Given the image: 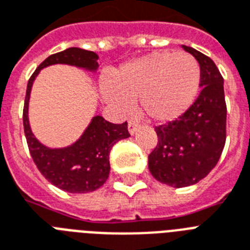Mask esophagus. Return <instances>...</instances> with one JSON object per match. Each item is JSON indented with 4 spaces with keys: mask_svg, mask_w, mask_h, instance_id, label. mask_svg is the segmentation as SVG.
Instances as JSON below:
<instances>
[{
    "mask_svg": "<svg viewBox=\"0 0 250 250\" xmlns=\"http://www.w3.org/2000/svg\"><path fill=\"white\" fill-rule=\"evenodd\" d=\"M138 127V121H135V120H130L129 121V124H127V130H129V134H134L135 130H137Z\"/></svg>",
    "mask_w": 250,
    "mask_h": 250,
    "instance_id": "1",
    "label": "esophagus"
}]
</instances>
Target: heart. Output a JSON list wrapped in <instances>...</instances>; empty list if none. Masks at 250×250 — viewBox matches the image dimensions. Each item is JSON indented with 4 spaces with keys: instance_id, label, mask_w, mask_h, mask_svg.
Instances as JSON below:
<instances>
[{
    "instance_id": "1",
    "label": "heart",
    "mask_w": 250,
    "mask_h": 250,
    "mask_svg": "<svg viewBox=\"0 0 250 250\" xmlns=\"http://www.w3.org/2000/svg\"><path fill=\"white\" fill-rule=\"evenodd\" d=\"M200 81V65L192 55L156 51L120 65L111 83L102 86V95L121 115L130 113L138 99L147 119L167 124L192 107Z\"/></svg>"
}]
</instances>
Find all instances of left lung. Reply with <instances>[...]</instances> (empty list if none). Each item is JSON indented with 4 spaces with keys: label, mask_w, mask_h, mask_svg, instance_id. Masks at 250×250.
Listing matches in <instances>:
<instances>
[{
    "label": "left lung",
    "mask_w": 250,
    "mask_h": 250,
    "mask_svg": "<svg viewBox=\"0 0 250 250\" xmlns=\"http://www.w3.org/2000/svg\"><path fill=\"white\" fill-rule=\"evenodd\" d=\"M200 65V95L175 121L155 127L156 148L149 153L153 178L175 188L195 185L217 165L226 143V101L223 77L210 58L182 45Z\"/></svg>",
    "instance_id": "1"
}]
</instances>
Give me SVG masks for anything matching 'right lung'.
I'll return each instance as SVG.
<instances>
[{
    "label": "right lung",
    "mask_w": 250,
    "mask_h": 250,
    "mask_svg": "<svg viewBox=\"0 0 250 250\" xmlns=\"http://www.w3.org/2000/svg\"><path fill=\"white\" fill-rule=\"evenodd\" d=\"M98 55L94 51L69 47L53 54L37 67L28 81L24 101L23 125L31 156L41 174L51 185L71 193H86L104 185L109 175V152L113 145L129 138L127 123L112 124L102 116H94L83 135L71 146L50 148L32 133L28 105L33 81L40 71L53 64H68L89 72H97Z\"/></svg>",
    "instance_id": "add662e5"
}]
</instances>
